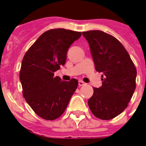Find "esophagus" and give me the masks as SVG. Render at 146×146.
<instances>
[{
  "instance_id": "1",
  "label": "esophagus",
  "mask_w": 146,
  "mask_h": 146,
  "mask_svg": "<svg viewBox=\"0 0 146 146\" xmlns=\"http://www.w3.org/2000/svg\"><path fill=\"white\" fill-rule=\"evenodd\" d=\"M85 84H86V83H85V82H83V81H82V80H80V81H79V86H84Z\"/></svg>"
}]
</instances>
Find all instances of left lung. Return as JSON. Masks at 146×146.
Here are the masks:
<instances>
[{
	"label": "left lung",
	"mask_w": 146,
	"mask_h": 146,
	"mask_svg": "<svg viewBox=\"0 0 146 146\" xmlns=\"http://www.w3.org/2000/svg\"><path fill=\"white\" fill-rule=\"evenodd\" d=\"M89 44L96 71L103 73L102 86L93 88L88 104L101 120H111L121 113L136 89V69L120 41L99 30L83 32Z\"/></svg>",
	"instance_id": "1"
}]
</instances>
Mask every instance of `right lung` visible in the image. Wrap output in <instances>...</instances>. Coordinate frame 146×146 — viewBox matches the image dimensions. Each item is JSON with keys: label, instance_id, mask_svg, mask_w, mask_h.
<instances>
[{"label": "right lung", "instance_id": "add662e5", "mask_svg": "<svg viewBox=\"0 0 146 146\" xmlns=\"http://www.w3.org/2000/svg\"><path fill=\"white\" fill-rule=\"evenodd\" d=\"M80 32L53 29L40 35L24 55L19 71L23 96L38 116L54 120L64 113L78 86L72 79L62 81L55 71L65 64L66 53Z\"/></svg>", "mask_w": 146, "mask_h": 146}]
</instances>
